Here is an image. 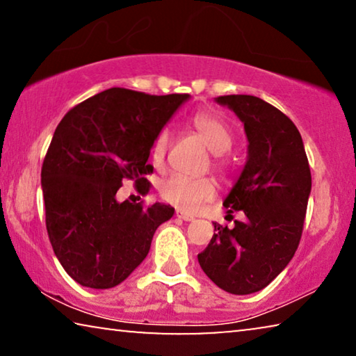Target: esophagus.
<instances>
[{
    "label": "esophagus",
    "instance_id": "obj_1",
    "mask_svg": "<svg viewBox=\"0 0 356 356\" xmlns=\"http://www.w3.org/2000/svg\"><path fill=\"white\" fill-rule=\"evenodd\" d=\"M176 216L179 217V219H182V220H185V222L195 220V217H193V216H190V214H187V212H182V211H177V212H176Z\"/></svg>",
    "mask_w": 356,
    "mask_h": 356
}]
</instances>
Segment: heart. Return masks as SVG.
<instances>
[{
	"label": "heart",
	"instance_id": "obj_1",
	"mask_svg": "<svg viewBox=\"0 0 356 356\" xmlns=\"http://www.w3.org/2000/svg\"><path fill=\"white\" fill-rule=\"evenodd\" d=\"M190 126L193 127L211 152L216 155V168L220 172L225 171V163L222 160V153L229 152L233 144L230 127L220 118L211 113H196L190 118ZM171 132L161 129L155 136L152 144V160L156 166H161L166 158ZM217 193L214 180L209 177L192 179L187 176H171L160 184V195L164 201L176 206L185 212H196L201 204L208 203Z\"/></svg>",
	"mask_w": 356,
	"mask_h": 356
}]
</instances>
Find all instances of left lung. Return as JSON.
I'll return each mask as SVG.
<instances>
[{"instance_id":"left-lung-1","label":"left lung","mask_w":356,"mask_h":356,"mask_svg":"<svg viewBox=\"0 0 356 356\" xmlns=\"http://www.w3.org/2000/svg\"><path fill=\"white\" fill-rule=\"evenodd\" d=\"M245 124L248 161L224 201L229 212L243 211L235 227L214 224V236L198 262L230 294L264 289L283 272L299 246L312 190L304 142L283 111L254 95H220Z\"/></svg>"}]
</instances>
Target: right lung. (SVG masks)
<instances>
[{"mask_svg":"<svg viewBox=\"0 0 356 356\" xmlns=\"http://www.w3.org/2000/svg\"><path fill=\"white\" fill-rule=\"evenodd\" d=\"M188 97L111 88L67 111L56 127L41 168L46 229L76 283L92 289L120 284L172 217L171 206L120 203L116 192L131 180L148 193L153 139Z\"/></svg>","mask_w":356,"mask_h":356,"instance_id":"1","label":"right lung"}]
</instances>
